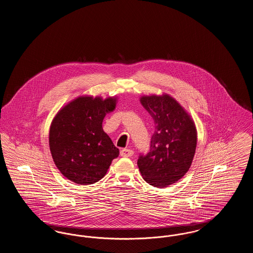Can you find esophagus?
Returning <instances> with one entry per match:
<instances>
[{
  "instance_id": "obj_1",
  "label": "esophagus",
  "mask_w": 253,
  "mask_h": 253,
  "mask_svg": "<svg viewBox=\"0 0 253 253\" xmlns=\"http://www.w3.org/2000/svg\"><path fill=\"white\" fill-rule=\"evenodd\" d=\"M132 155H133V151L130 150V149H123V150H121V157H132Z\"/></svg>"
}]
</instances>
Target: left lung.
Here are the masks:
<instances>
[{"label": "left lung", "instance_id": "obj_1", "mask_svg": "<svg viewBox=\"0 0 253 253\" xmlns=\"http://www.w3.org/2000/svg\"><path fill=\"white\" fill-rule=\"evenodd\" d=\"M140 102L155 121L150 152L138 157L144 180L165 188L182 178L192 165L197 132L191 116L170 96H143Z\"/></svg>", "mask_w": 253, "mask_h": 253}]
</instances>
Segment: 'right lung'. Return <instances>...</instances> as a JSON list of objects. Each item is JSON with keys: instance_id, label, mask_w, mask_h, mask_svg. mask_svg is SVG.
<instances>
[{"instance_id": "1", "label": "right lung", "mask_w": 253, "mask_h": 253, "mask_svg": "<svg viewBox=\"0 0 253 253\" xmlns=\"http://www.w3.org/2000/svg\"><path fill=\"white\" fill-rule=\"evenodd\" d=\"M117 97L79 96L60 109L51 123L49 147L60 172L81 185L94 184L107 172L120 150L102 129Z\"/></svg>"}]
</instances>
